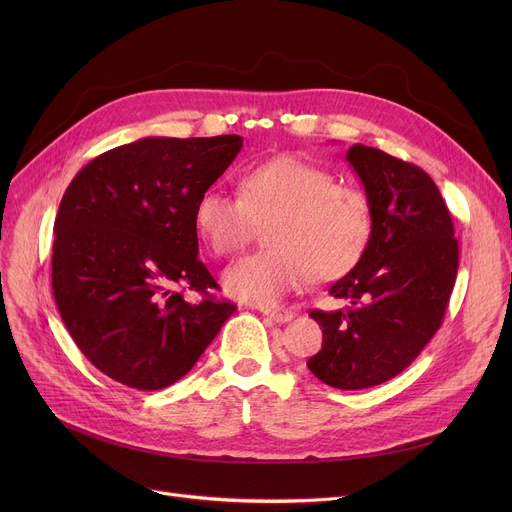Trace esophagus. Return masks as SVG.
Masks as SVG:
<instances>
[{
	"instance_id": "34e87169",
	"label": "esophagus",
	"mask_w": 512,
	"mask_h": 512,
	"mask_svg": "<svg viewBox=\"0 0 512 512\" xmlns=\"http://www.w3.org/2000/svg\"><path fill=\"white\" fill-rule=\"evenodd\" d=\"M261 311H263V315L274 319L276 324H286V321H290L294 317V313L290 309H261Z\"/></svg>"
}]
</instances>
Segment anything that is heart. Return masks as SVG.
I'll use <instances>...</instances> for the list:
<instances>
[{"label":"heart","mask_w":512,"mask_h":512,"mask_svg":"<svg viewBox=\"0 0 512 512\" xmlns=\"http://www.w3.org/2000/svg\"><path fill=\"white\" fill-rule=\"evenodd\" d=\"M238 193L207 186L195 203V226L209 249L230 257L267 226L272 249L228 267L222 282L230 297L272 307L313 280L351 272L371 236V207L359 188L297 155L261 161L240 176Z\"/></svg>","instance_id":"heart-1"}]
</instances>
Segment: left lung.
<instances>
[{"mask_svg": "<svg viewBox=\"0 0 512 512\" xmlns=\"http://www.w3.org/2000/svg\"><path fill=\"white\" fill-rule=\"evenodd\" d=\"M348 164L371 207V236L359 263L330 286L338 311H311L324 328L307 361L338 390L384 384L407 369L442 326L459 270V242L436 182L409 161L353 145Z\"/></svg>", "mask_w": 512, "mask_h": 512, "instance_id": "1", "label": "left lung"}]
</instances>
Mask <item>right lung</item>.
Segmentation results:
<instances>
[{"label": "right lung", "mask_w": 512, "mask_h": 512, "mask_svg": "<svg viewBox=\"0 0 512 512\" xmlns=\"http://www.w3.org/2000/svg\"><path fill=\"white\" fill-rule=\"evenodd\" d=\"M238 134L147 137L95 157L62 197L51 255L56 305L76 346L128 388L193 369L236 311L199 255L195 203L232 164ZM201 291L188 304L181 290Z\"/></svg>", "instance_id": "right-lung-1"}]
</instances>
